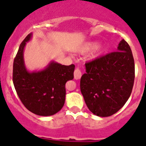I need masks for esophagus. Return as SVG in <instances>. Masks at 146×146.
<instances>
[{
    "label": "esophagus",
    "mask_w": 146,
    "mask_h": 146,
    "mask_svg": "<svg viewBox=\"0 0 146 146\" xmlns=\"http://www.w3.org/2000/svg\"><path fill=\"white\" fill-rule=\"evenodd\" d=\"M74 77L75 80H80L82 77V72L79 68H77V69L74 70Z\"/></svg>",
    "instance_id": "obj_1"
}]
</instances>
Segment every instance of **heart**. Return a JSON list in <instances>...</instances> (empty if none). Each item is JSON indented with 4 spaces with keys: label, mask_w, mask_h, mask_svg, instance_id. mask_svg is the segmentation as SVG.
I'll return each instance as SVG.
<instances>
[{
    "label": "heart",
    "mask_w": 146,
    "mask_h": 146,
    "mask_svg": "<svg viewBox=\"0 0 146 146\" xmlns=\"http://www.w3.org/2000/svg\"><path fill=\"white\" fill-rule=\"evenodd\" d=\"M98 43L95 41H87V42L83 44L79 48V52L82 54L87 53L89 51L93 50L94 51V56H97L102 54L106 48L105 44H100V45L97 46Z\"/></svg>",
    "instance_id": "obj_1"
}]
</instances>
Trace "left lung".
I'll return each instance as SVG.
<instances>
[{
	"mask_svg": "<svg viewBox=\"0 0 146 146\" xmlns=\"http://www.w3.org/2000/svg\"><path fill=\"white\" fill-rule=\"evenodd\" d=\"M80 90L87 108L99 117H109L125 104L133 90L135 64L129 44L123 39L117 51L85 64Z\"/></svg>",
	"mask_w": 146,
	"mask_h": 146,
	"instance_id": "obj_1",
	"label": "left lung"
}]
</instances>
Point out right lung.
<instances>
[{
  "label": "right lung",
  "mask_w": 146,
  "mask_h": 146,
  "mask_svg": "<svg viewBox=\"0 0 146 146\" xmlns=\"http://www.w3.org/2000/svg\"><path fill=\"white\" fill-rule=\"evenodd\" d=\"M31 37L32 33L22 41L14 59L13 84L21 101L29 111L41 116L53 115L64 105L65 84L74 78L75 66H65L51 61L42 70L28 71L23 51Z\"/></svg>",
  "instance_id": "obj_1"
}]
</instances>
